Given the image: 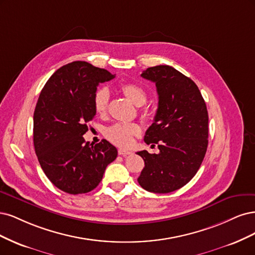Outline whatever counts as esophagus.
Returning <instances> with one entry per match:
<instances>
[{
  "label": "esophagus",
  "mask_w": 255,
  "mask_h": 255,
  "mask_svg": "<svg viewBox=\"0 0 255 255\" xmlns=\"http://www.w3.org/2000/svg\"><path fill=\"white\" fill-rule=\"evenodd\" d=\"M132 152L131 151H129V150H126V149H119V154L120 155H123V157H127V155H129V154H131Z\"/></svg>",
  "instance_id": "1"
}]
</instances>
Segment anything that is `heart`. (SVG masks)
I'll list each match as a JSON object with an SVG mask.
<instances>
[{"mask_svg": "<svg viewBox=\"0 0 255 255\" xmlns=\"http://www.w3.org/2000/svg\"><path fill=\"white\" fill-rule=\"evenodd\" d=\"M121 91L135 106H143L147 102L145 90L135 84H125L121 87ZM110 92L108 88L102 87L96 90L93 97L94 110L98 116H105L108 110ZM141 132V127L136 123H117L105 130V136L111 143L120 147H129L133 142V137Z\"/></svg>", "mask_w": 255, "mask_h": 255, "instance_id": "b5f03b06", "label": "heart"}]
</instances>
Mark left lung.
I'll return each mask as SVG.
<instances>
[{
  "label": "left lung",
  "mask_w": 255,
  "mask_h": 255,
  "mask_svg": "<svg viewBox=\"0 0 255 255\" xmlns=\"http://www.w3.org/2000/svg\"><path fill=\"white\" fill-rule=\"evenodd\" d=\"M141 76L157 87L158 110L144 141L160 151L137 152L145 162L137 181L146 191L166 194L190 182L201 165L209 143L208 110L198 87L172 67L148 68Z\"/></svg>",
  "instance_id": "8db88e82"
}]
</instances>
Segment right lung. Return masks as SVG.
Instances as JSON below:
<instances>
[{
  "label": "right lung",
  "instance_id": "1",
  "mask_svg": "<svg viewBox=\"0 0 255 255\" xmlns=\"http://www.w3.org/2000/svg\"><path fill=\"white\" fill-rule=\"evenodd\" d=\"M114 77L91 63L74 61L57 70L40 93L34 113L35 151L46 177L65 193L94 190L118 157L106 139L92 146L83 136L96 114L97 86Z\"/></svg>",
  "mask_w": 255,
  "mask_h": 255
}]
</instances>
